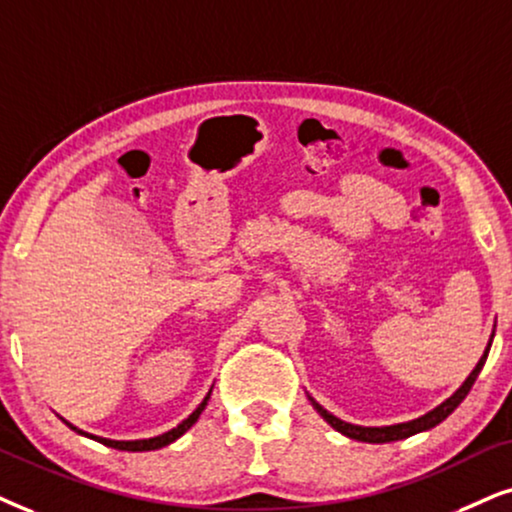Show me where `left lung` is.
Listing matches in <instances>:
<instances>
[{
	"instance_id": "8db88e82",
	"label": "left lung",
	"mask_w": 512,
	"mask_h": 512,
	"mask_svg": "<svg viewBox=\"0 0 512 512\" xmlns=\"http://www.w3.org/2000/svg\"><path fill=\"white\" fill-rule=\"evenodd\" d=\"M489 347H491V340H489L487 349H484V354H482L480 364L475 366V371H472V373L468 375V380H465V383H463L461 387H458V390H456L454 394H451L449 399L442 401V404H439L435 411L425 413V416H420V418H416V420H409V423L387 425V428H359V425H349V423H345V420H340V418L331 416V413H328L326 409H321V406L316 404V401H312V404L316 406V411H319L321 416L326 418L328 423L333 425L335 430L342 432V435H347V437H352V439H359V442H368V444H385V442H397V439H406V437L416 435V432H423V430H430V428H435V425L442 423V420H444L446 416H449V413L454 411L456 406L461 404V401H463L465 397H468V392L472 390V385H475L477 375H480V371H482L484 361H487Z\"/></svg>"
}]
</instances>
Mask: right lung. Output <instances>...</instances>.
Returning <instances> with one entry per match:
<instances>
[{
  "mask_svg": "<svg viewBox=\"0 0 512 512\" xmlns=\"http://www.w3.org/2000/svg\"><path fill=\"white\" fill-rule=\"evenodd\" d=\"M210 392H212V390H210ZM210 392L205 394V399L200 401V404H198V409L193 411L189 418H186V420H181V423L177 425V428H172L170 432H165V435H160V437H151V439H134V442H115V439H103V437H94V435H89V437L96 439V442L106 444V446H113V449H120V451H155V449H163V446L172 444L174 439H179L181 435H184L186 430L191 428L193 423H196L200 413H203L205 406H208ZM70 428H73V425H70ZM73 430H77V428H73ZM77 432H80V430H77ZM80 435H84V432H80Z\"/></svg>",
  "mask_w": 512,
  "mask_h": 512,
  "instance_id": "add662e5",
  "label": "right lung"
}]
</instances>
